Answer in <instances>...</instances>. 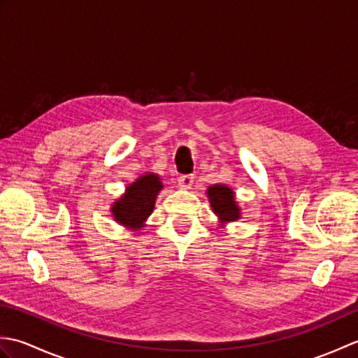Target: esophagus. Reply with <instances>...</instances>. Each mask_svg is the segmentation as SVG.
Here are the masks:
<instances>
[{
  "mask_svg": "<svg viewBox=\"0 0 358 358\" xmlns=\"http://www.w3.org/2000/svg\"><path fill=\"white\" fill-rule=\"evenodd\" d=\"M194 185V175L187 173V175H181L178 178V186L180 189H191Z\"/></svg>",
  "mask_w": 358,
  "mask_h": 358,
  "instance_id": "1",
  "label": "esophagus"
}]
</instances>
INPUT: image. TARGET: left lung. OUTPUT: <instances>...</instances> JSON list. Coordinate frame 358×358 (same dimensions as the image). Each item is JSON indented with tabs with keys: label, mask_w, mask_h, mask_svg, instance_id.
Wrapping results in <instances>:
<instances>
[{
	"label": "left lung",
	"mask_w": 358,
	"mask_h": 358,
	"mask_svg": "<svg viewBox=\"0 0 358 358\" xmlns=\"http://www.w3.org/2000/svg\"><path fill=\"white\" fill-rule=\"evenodd\" d=\"M208 196L210 206L215 214L223 220V222H234L240 217V209L235 203V196L232 189L223 185H215L208 189Z\"/></svg>",
	"instance_id": "1"
}]
</instances>
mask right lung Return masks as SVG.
I'll list each match as a JSON object with an SVG mask.
<instances>
[{
  "instance_id": "right-lung-1",
  "label": "right lung",
  "mask_w": 358,
  "mask_h": 358,
  "mask_svg": "<svg viewBox=\"0 0 358 358\" xmlns=\"http://www.w3.org/2000/svg\"><path fill=\"white\" fill-rule=\"evenodd\" d=\"M162 187L163 185L157 175H143L126 189V194L117 203H113V217L123 226L140 229L144 220L154 210L157 194Z\"/></svg>"
}]
</instances>
